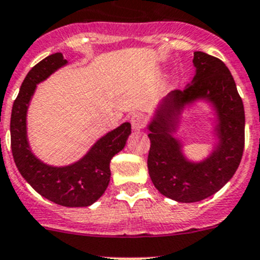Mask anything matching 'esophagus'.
I'll use <instances>...</instances> for the list:
<instances>
[{
  "instance_id": "esophagus-1",
  "label": "esophagus",
  "mask_w": 260,
  "mask_h": 260,
  "mask_svg": "<svg viewBox=\"0 0 260 260\" xmlns=\"http://www.w3.org/2000/svg\"><path fill=\"white\" fill-rule=\"evenodd\" d=\"M131 126H133L134 131H139L141 129H144L145 126V117L143 116L141 114H134L130 119Z\"/></svg>"
}]
</instances>
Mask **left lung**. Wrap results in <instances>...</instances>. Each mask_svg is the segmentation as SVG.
<instances>
[{
    "mask_svg": "<svg viewBox=\"0 0 260 260\" xmlns=\"http://www.w3.org/2000/svg\"><path fill=\"white\" fill-rule=\"evenodd\" d=\"M193 67L186 88L159 101L146 125L151 182L163 196L182 204L202 201L220 191L235 174L245 141L244 105L228 67L202 51L193 53ZM197 103L209 106L213 114L214 143L206 157L193 161L176 134L184 112Z\"/></svg>",
    "mask_w": 260,
    "mask_h": 260,
    "instance_id": "left-lung-1",
    "label": "left lung"
}]
</instances>
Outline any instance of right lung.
Masks as SVG:
<instances>
[{"instance_id": "obj_1", "label": "right lung", "mask_w": 260, "mask_h": 260, "mask_svg": "<svg viewBox=\"0 0 260 260\" xmlns=\"http://www.w3.org/2000/svg\"><path fill=\"white\" fill-rule=\"evenodd\" d=\"M61 53L51 54L27 73L14 102L10 122L15 164L25 181L49 201L66 207H87L97 201L110 183V161L125 148L131 125L124 122L96 140L82 158L67 166H51L38 158L27 138V110L37 86L66 67Z\"/></svg>"}]
</instances>
